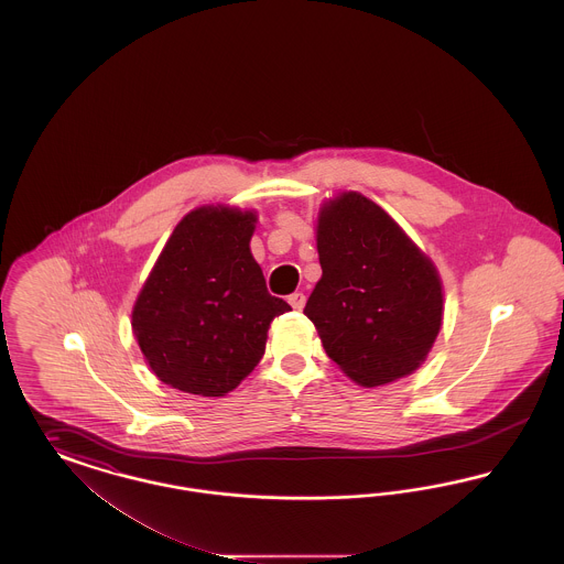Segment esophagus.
Returning a JSON list of instances; mask_svg holds the SVG:
<instances>
[{
  "label": "esophagus",
  "mask_w": 564,
  "mask_h": 564,
  "mask_svg": "<svg viewBox=\"0 0 564 564\" xmlns=\"http://www.w3.org/2000/svg\"><path fill=\"white\" fill-rule=\"evenodd\" d=\"M288 302L292 304V308H295V311H302L304 304H306V295L302 294V292H294V294L288 297Z\"/></svg>",
  "instance_id": "esophagus-1"
}]
</instances>
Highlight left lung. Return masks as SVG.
<instances>
[{
    "mask_svg": "<svg viewBox=\"0 0 564 564\" xmlns=\"http://www.w3.org/2000/svg\"><path fill=\"white\" fill-rule=\"evenodd\" d=\"M322 279L304 306L323 349L364 387L412 375L442 327V281L391 215L359 192L325 203L317 219Z\"/></svg>",
    "mask_w": 564,
    "mask_h": 564,
    "instance_id": "obj_1",
    "label": "left lung"
}]
</instances>
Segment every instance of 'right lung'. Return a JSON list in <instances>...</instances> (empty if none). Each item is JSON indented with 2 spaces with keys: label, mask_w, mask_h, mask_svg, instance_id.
I'll list each match as a JSON object with an SVG mask.
<instances>
[{
  "label": "right lung",
  "mask_w": 564,
  "mask_h": 564,
  "mask_svg": "<svg viewBox=\"0 0 564 564\" xmlns=\"http://www.w3.org/2000/svg\"><path fill=\"white\" fill-rule=\"evenodd\" d=\"M253 228V212L198 207L164 245L133 306L134 338L164 384L226 395L260 364L270 322L292 311L267 290Z\"/></svg>",
  "instance_id": "1"
}]
</instances>
